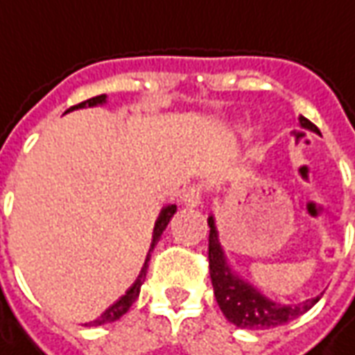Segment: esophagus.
<instances>
[{
    "instance_id": "1",
    "label": "esophagus",
    "mask_w": 355,
    "mask_h": 355,
    "mask_svg": "<svg viewBox=\"0 0 355 355\" xmlns=\"http://www.w3.org/2000/svg\"><path fill=\"white\" fill-rule=\"evenodd\" d=\"M201 200H203V188L201 186L193 184L182 192V203H184L186 207H198Z\"/></svg>"
}]
</instances>
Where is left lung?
Masks as SVG:
<instances>
[{"label": "left lung", "mask_w": 355, "mask_h": 355, "mask_svg": "<svg viewBox=\"0 0 355 355\" xmlns=\"http://www.w3.org/2000/svg\"><path fill=\"white\" fill-rule=\"evenodd\" d=\"M300 125L304 129L320 132V129L306 119L304 116L298 117ZM209 272H211V283L215 289V298L218 302V308L223 310L226 320L238 325L241 329H272L277 325H283L287 321L295 320L312 308L320 297L310 298L306 302L295 306H279L262 297L259 291L241 282L238 275L232 272L226 261L224 253L218 243L216 236L215 220L209 216Z\"/></svg>", "instance_id": "8db88e82"}]
</instances>
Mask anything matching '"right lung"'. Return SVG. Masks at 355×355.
<instances>
[{
    "label": "right lung",
    "mask_w": 355,
    "mask_h": 355,
    "mask_svg": "<svg viewBox=\"0 0 355 355\" xmlns=\"http://www.w3.org/2000/svg\"><path fill=\"white\" fill-rule=\"evenodd\" d=\"M104 101H106V94H98V96H93V98H89V101H83V102H80V104H76V106H72L70 110L85 108V106H96V104H102ZM70 110H66V112H70ZM175 213H177V205H169V207H165L162 213H159V218L155 220L154 239H152V247H150V251H154V247L157 245V241H159V238H162L163 230L167 228V224H169V220L173 218V215H175ZM148 261H150V253H148L146 262H144V268H142V272H140V275L137 277V282L132 283L131 289L127 291L123 297L117 300L116 304L110 306L108 310L102 313L101 318H96L94 321L87 323L89 327H96V325H106V323H112V321L119 320V318H121L123 313H127V310L131 308L132 302H135V300H137V297H139L140 285H142V283H144V279H146Z\"/></svg>",
    "instance_id": "1"
}]
</instances>
